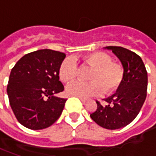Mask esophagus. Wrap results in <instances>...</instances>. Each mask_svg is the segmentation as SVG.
Segmentation results:
<instances>
[{"mask_svg": "<svg viewBox=\"0 0 156 156\" xmlns=\"http://www.w3.org/2000/svg\"><path fill=\"white\" fill-rule=\"evenodd\" d=\"M79 99L81 100V101H82V103H86L87 101V100L86 98H82V97H79Z\"/></svg>", "mask_w": 156, "mask_h": 156, "instance_id": "34e87169", "label": "esophagus"}]
</instances>
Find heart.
Returning <instances> with one entry per match:
<instances>
[{
  "label": "heart",
  "mask_w": 156,
  "mask_h": 156,
  "mask_svg": "<svg viewBox=\"0 0 156 156\" xmlns=\"http://www.w3.org/2000/svg\"><path fill=\"white\" fill-rule=\"evenodd\" d=\"M83 65L91 68L89 82L75 81L66 87V93L76 97L98 96L102 91L107 94L116 92L124 80V69L121 64L112 62V57L103 52H94L81 56ZM77 63L72 57H67L61 62L58 75L62 82L69 83L77 75Z\"/></svg>",
  "instance_id": "b5f03b06"
}]
</instances>
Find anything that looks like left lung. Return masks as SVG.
I'll return each mask as SVG.
<instances>
[{"mask_svg": "<svg viewBox=\"0 0 156 156\" xmlns=\"http://www.w3.org/2000/svg\"><path fill=\"white\" fill-rule=\"evenodd\" d=\"M105 48L112 50L121 61L124 80L116 93L104 99L106 105L96 101L97 108L90 117L104 129H118L132 122L141 110L147 96V73L141 58L135 52L117 46Z\"/></svg>", "mask_w": 156, "mask_h": 156, "instance_id": "obj_1", "label": "left lung"}]
</instances>
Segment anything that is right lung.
<instances>
[{
  "label": "right lung",
  "instance_id": "right-lung-1",
  "mask_svg": "<svg viewBox=\"0 0 156 156\" xmlns=\"http://www.w3.org/2000/svg\"><path fill=\"white\" fill-rule=\"evenodd\" d=\"M64 53L40 49L25 55L9 75L7 93L17 121L27 129L48 128L62 113L67 99L57 97L64 90L58 69Z\"/></svg>",
  "mask_w": 156,
  "mask_h": 156
}]
</instances>
